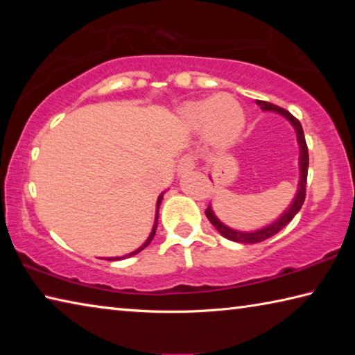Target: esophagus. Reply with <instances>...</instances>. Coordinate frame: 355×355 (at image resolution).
<instances>
[{
	"mask_svg": "<svg viewBox=\"0 0 355 355\" xmlns=\"http://www.w3.org/2000/svg\"><path fill=\"white\" fill-rule=\"evenodd\" d=\"M196 167V156L194 155H184L178 163V175H184L189 171H192Z\"/></svg>",
	"mask_w": 355,
	"mask_h": 355,
	"instance_id": "obj_1",
	"label": "esophagus"
}]
</instances>
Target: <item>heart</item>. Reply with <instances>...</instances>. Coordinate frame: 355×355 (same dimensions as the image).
I'll return each instance as SVG.
<instances>
[{
    "label": "heart",
    "instance_id": "heart-1",
    "mask_svg": "<svg viewBox=\"0 0 355 355\" xmlns=\"http://www.w3.org/2000/svg\"><path fill=\"white\" fill-rule=\"evenodd\" d=\"M184 123L197 131H207L214 147H228L243 133L245 116L243 106L232 95L220 94L200 101H189L182 110Z\"/></svg>",
    "mask_w": 355,
    "mask_h": 355
}]
</instances>
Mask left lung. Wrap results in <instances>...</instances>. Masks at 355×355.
Wrapping results in <instances>:
<instances>
[{"label": "left lung", "mask_w": 355, "mask_h": 355, "mask_svg": "<svg viewBox=\"0 0 355 355\" xmlns=\"http://www.w3.org/2000/svg\"><path fill=\"white\" fill-rule=\"evenodd\" d=\"M257 105L260 106L263 111H272V112L280 114V116H284L288 120V122L293 125L294 130H296L297 144H299V172H300V177H299L296 197L293 199L291 205L285 209V213L282 214L277 220H274L272 224H269V225L263 227V228H258V230L239 232V230H235V228L227 227L225 224H222V222L218 218H216L211 205L207 208L205 214H207L208 220L211 222L216 230H218L222 236L230 239V241L244 243V244H255V243L264 241V239H269L271 236H274L275 233H279L282 228H284L288 224V222H290L294 218V216L299 213V209L302 208L304 200H305V186H307V172H309V148H307V142H305L302 125H300L299 120L294 117L291 112H288L286 110H284V107L275 106L272 103H269V101L257 100Z\"/></svg>", "instance_id": "left-lung-1"}]
</instances>
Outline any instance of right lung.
Returning a JSON list of instances; mask_svg holds the SVG:
<instances>
[{"instance_id": "obj_1", "label": "right lung", "mask_w": 355, "mask_h": 355, "mask_svg": "<svg viewBox=\"0 0 355 355\" xmlns=\"http://www.w3.org/2000/svg\"><path fill=\"white\" fill-rule=\"evenodd\" d=\"M163 196H164V192H161V196L158 197V202H156V218H155V224H153V228H152V233H150L148 238H147V241L144 243V244L141 245V248H137L136 250L130 252V254H127V255H123V257H114V258H107V260H123V258H128V257H133V255H136V254H139L141 250H144V249L147 248V245L150 244V241H152L153 236H155V233H156V227H158V209H159V205H161V200H163Z\"/></svg>"}]
</instances>
